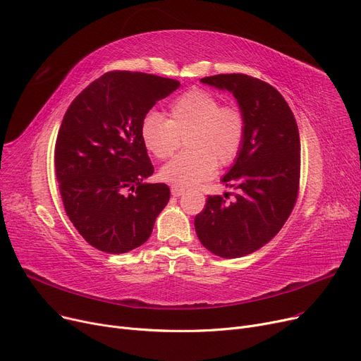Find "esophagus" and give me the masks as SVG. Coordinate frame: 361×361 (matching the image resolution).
Wrapping results in <instances>:
<instances>
[{
    "mask_svg": "<svg viewBox=\"0 0 361 361\" xmlns=\"http://www.w3.org/2000/svg\"><path fill=\"white\" fill-rule=\"evenodd\" d=\"M171 193H173V196L178 197V196H181V195H184V193H185V188H184V187H181V185L173 184V185H171Z\"/></svg>",
    "mask_w": 361,
    "mask_h": 361,
    "instance_id": "34e87169",
    "label": "esophagus"
}]
</instances>
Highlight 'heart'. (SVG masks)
<instances>
[{
    "label": "heart",
    "instance_id": "heart-1",
    "mask_svg": "<svg viewBox=\"0 0 361 361\" xmlns=\"http://www.w3.org/2000/svg\"><path fill=\"white\" fill-rule=\"evenodd\" d=\"M244 111L222 104L216 93L190 89L168 106V117L149 112L140 124V139L149 154L168 159L181 146L188 149L161 169V178L177 185H192L211 178L216 164L235 161L245 139Z\"/></svg>",
    "mask_w": 361,
    "mask_h": 361
}]
</instances>
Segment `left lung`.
<instances>
[{
  "mask_svg": "<svg viewBox=\"0 0 361 361\" xmlns=\"http://www.w3.org/2000/svg\"><path fill=\"white\" fill-rule=\"evenodd\" d=\"M203 83L233 92L247 130L234 166L222 178L234 200L207 196L195 218L200 243L214 255L235 259L271 241L291 215L300 188V135L294 114L269 83L249 74H215Z\"/></svg>",
  "mask_w": 361,
  "mask_h": 361,
  "instance_id": "1",
  "label": "left lung"
}]
</instances>
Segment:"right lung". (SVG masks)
Masks as SVG:
<instances>
[{"label": "right lung", "instance_id": "add662e5", "mask_svg": "<svg viewBox=\"0 0 361 361\" xmlns=\"http://www.w3.org/2000/svg\"><path fill=\"white\" fill-rule=\"evenodd\" d=\"M180 87L161 75L114 70L85 87L66 111L55 142V176L74 228L105 253H127L152 234L169 200L140 139L149 109Z\"/></svg>", "mask_w": 361, "mask_h": 361}]
</instances>
